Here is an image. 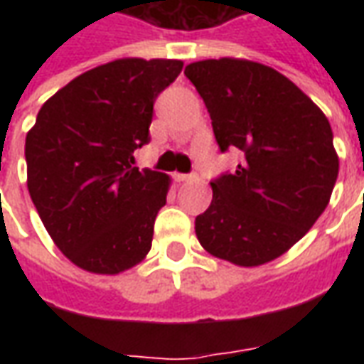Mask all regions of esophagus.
Here are the masks:
<instances>
[{
    "label": "esophagus",
    "mask_w": 364,
    "mask_h": 364,
    "mask_svg": "<svg viewBox=\"0 0 364 364\" xmlns=\"http://www.w3.org/2000/svg\"><path fill=\"white\" fill-rule=\"evenodd\" d=\"M175 181H177V183H189V181H193V177H191V175H185V173H175Z\"/></svg>",
    "instance_id": "34e87169"
}]
</instances>
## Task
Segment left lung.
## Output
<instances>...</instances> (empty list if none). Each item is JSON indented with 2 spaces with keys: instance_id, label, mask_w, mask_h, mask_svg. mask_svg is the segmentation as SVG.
<instances>
[{
  "instance_id": "1",
  "label": "left lung",
  "mask_w": 364,
  "mask_h": 364,
  "mask_svg": "<svg viewBox=\"0 0 364 364\" xmlns=\"http://www.w3.org/2000/svg\"><path fill=\"white\" fill-rule=\"evenodd\" d=\"M185 75L203 97L220 150L244 161L210 183L195 220L206 252L237 267L281 257L326 210L339 173L329 120L287 75L244 58L193 62Z\"/></svg>"
}]
</instances>
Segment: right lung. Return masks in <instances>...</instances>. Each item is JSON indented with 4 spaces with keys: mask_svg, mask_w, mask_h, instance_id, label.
<instances>
[{
    "mask_svg": "<svg viewBox=\"0 0 364 364\" xmlns=\"http://www.w3.org/2000/svg\"><path fill=\"white\" fill-rule=\"evenodd\" d=\"M181 60L119 58L87 70L41 107L27 132V187L52 242L75 267L128 271L151 247L171 177L138 171L156 97Z\"/></svg>",
    "mask_w": 364,
    "mask_h": 364,
    "instance_id": "add662e5",
    "label": "right lung"
}]
</instances>
